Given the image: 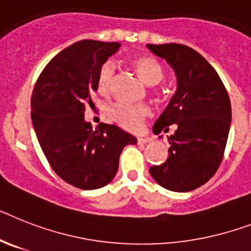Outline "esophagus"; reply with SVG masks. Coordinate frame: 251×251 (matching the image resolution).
Listing matches in <instances>:
<instances>
[{
    "label": "esophagus",
    "mask_w": 251,
    "mask_h": 251,
    "mask_svg": "<svg viewBox=\"0 0 251 251\" xmlns=\"http://www.w3.org/2000/svg\"><path fill=\"white\" fill-rule=\"evenodd\" d=\"M151 141H152L151 137H137V144L140 145H146L149 142H151Z\"/></svg>",
    "instance_id": "esophagus-1"
}]
</instances>
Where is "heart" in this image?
Listing matches in <instances>:
<instances>
[{
    "mask_svg": "<svg viewBox=\"0 0 251 251\" xmlns=\"http://www.w3.org/2000/svg\"><path fill=\"white\" fill-rule=\"evenodd\" d=\"M130 65L141 79L146 84H156L163 76V69L159 61L150 55L134 56L130 60ZM115 69L111 63H105L97 74V91L102 95L110 92L113 86ZM151 114V110L145 105H129V103H118L109 111V115L118 126L128 130H136L141 127L145 118Z\"/></svg>",
    "mask_w": 251,
    "mask_h": 251,
    "instance_id": "1",
    "label": "heart"
}]
</instances>
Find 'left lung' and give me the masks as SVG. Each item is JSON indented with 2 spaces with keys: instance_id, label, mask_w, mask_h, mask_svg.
Instances as JSON below:
<instances>
[{
  "instance_id": "obj_1",
  "label": "left lung",
  "mask_w": 251,
  "mask_h": 251,
  "mask_svg": "<svg viewBox=\"0 0 251 251\" xmlns=\"http://www.w3.org/2000/svg\"><path fill=\"white\" fill-rule=\"evenodd\" d=\"M148 49L165 59L177 76L175 96L152 128L159 134L176 124V132L168 137L167 160L151 167L150 175L167 190L192 191L222 163L232 117L229 96L214 68L191 47L165 43Z\"/></svg>"
}]
</instances>
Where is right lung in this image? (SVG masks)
Returning a JSON list of instances; mask_svg holds the SVG:
<instances>
[{
  "label": "right lung",
  "mask_w": 251,
  "mask_h": 251,
  "mask_svg": "<svg viewBox=\"0 0 251 251\" xmlns=\"http://www.w3.org/2000/svg\"><path fill=\"white\" fill-rule=\"evenodd\" d=\"M119 47L92 39L75 42L47 64L32 93L30 115L43 154L56 175L82 190L110 183L123 149L137 142L114 124L92 129L84 119L99 70Z\"/></svg>",
  "instance_id": "1"
}]
</instances>
